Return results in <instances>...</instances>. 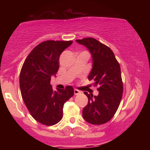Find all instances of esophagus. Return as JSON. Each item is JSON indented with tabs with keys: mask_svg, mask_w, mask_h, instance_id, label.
I'll use <instances>...</instances> for the list:
<instances>
[{
	"mask_svg": "<svg viewBox=\"0 0 150 150\" xmlns=\"http://www.w3.org/2000/svg\"><path fill=\"white\" fill-rule=\"evenodd\" d=\"M80 91H79L78 89H74V94H75V95H77V94H80Z\"/></svg>",
	"mask_w": 150,
	"mask_h": 150,
	"instance_id": "1",
	"label": "esophagus"
}]
</instances>
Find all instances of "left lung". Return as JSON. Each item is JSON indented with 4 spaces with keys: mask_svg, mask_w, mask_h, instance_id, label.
<instances>
[{
    "mask_svg": "<svg viewBox=\"0 0 150 150\" xmlns=\"http://www.w3.org/2000/svg\"><path fill=\"white\" fill-rule=\"evenodd\" d=\"M76 42L85 46L92 53L93 67L89 80L99 85V95L87 92L88 104L83 108L84 119L93 125H101L109 121L119 106L123 86L120 67L111 49L94 38L77 39Z\"/></svg>",
    "mask_w": 150,
    "mask_h": 150,
    "instance_id": "left-lung-1",
    "label": "left lung"
}]
</instances>
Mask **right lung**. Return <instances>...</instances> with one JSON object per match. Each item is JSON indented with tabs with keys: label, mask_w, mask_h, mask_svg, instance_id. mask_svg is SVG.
Here are the masks:
<instances>
[{
	"label": "right lung",
	"mask_w": 150,
	"mask_h": 150,
	"mask_svg": "<svg viewBox=\"0 0 150 150\" xmlns=\"http://www.w3.org/2000/svg\"><path fill=\"white\" fill-rule=\"evenodd\" d=\"M73 41H45L28 55L20 74L22 97L32 116L39 123L53 125L63 118V105L74 95L72 86L53 90L51 77L59 68L61 53Z\"/></svg>",
	"instance_id": "obj_1"
}]
</instances>
